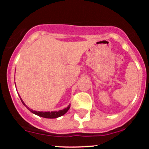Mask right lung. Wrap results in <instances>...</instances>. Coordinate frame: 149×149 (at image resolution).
<instances>
[{
  "instance_id": "1",
  "label": "right lung",
  "mask_w": 149,
  "mask_h": 149,
  "mask_svg": "<svg viewBox=\"0 0 149 149\" xmlns=\"http://www.w3.org/2000/svg\"><path fill=\"white\" fill-rule=\"evenodd\" d=\"M20 100H21L22 104H23L24 105L25 107H26L27 109H28L31 112H32V113H33L36 114V115H37V116H40V117L45 118H56L60 117V116L64 115V114L66 113L68 111H69V108H70V105H69L67 108H66V109H63V110L59 111H52V112L36 111L32 110V109H29V108L26 107V104H24V102L23 101H22V100L21 98H20Z\"/></svg>"
}]
</instances>
